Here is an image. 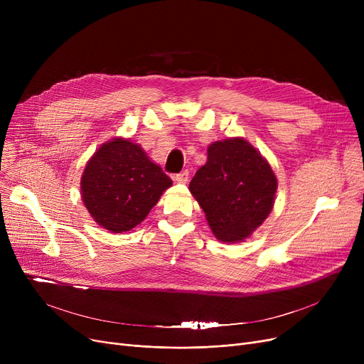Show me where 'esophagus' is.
Returning <instances> with one entry per match:
<instances>
[{"label":"esophagus","instance_id":"obj_1","mask_svg":"<svg viewBox=\"0 0 364 364\" xmlns=\"http://www.w3.org/2000/svg\"><path fill=\"white\" fill-rule=\"evenodd\" d=\"M174 180H176L177 183H180V184H186V183L188 181V171L186 169V171L180 172V174H176V176H174Z\"/></svg>","mask_w":364,"mask_h":364}]
</instances>
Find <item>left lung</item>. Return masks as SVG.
<instances>
[{
    "label": "left lung",
    "mask_w": 364,
    "mask_h": 364,
    "mask_svg": "<svg viewBox=\"0 0 364 364\" xmlns=\"http://www.w3.org/2000/svg\"><path fill=\"white\" fill-rule=\"evenodd\" d=\"M188 188L215 237L236 243L250 237L272 213L277 178L252 144L235 137L208 146V161Z\"/></svg>",
    "instance_id": "1"
}]
</instances>
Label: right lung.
Returning a JSON list of instances; mask_svg holds the SVG:
<instances>
[{
	"label": "right lung",
	"mask_w": 364,
	"mask_h": 364,
	"mask_svg": "<svg viewBox=\"0 0 364 364\" xmlns=\"http://www.w3.org/2000/svg\"><path fill=\"white\" fill-rule=\"evenodd\" d=\"M171 186L140 144L119 137L103 143L87 162L81 196L95 223L122 233L140 224Z\"/></svg>",
	"instance_id": "add662e5"
}]
</instances>
